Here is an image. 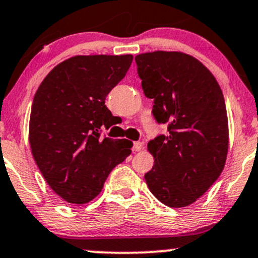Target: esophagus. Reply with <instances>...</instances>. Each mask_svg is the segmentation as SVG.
Segmentation results:
<instances>
[{
	"mask_svg": "<svg viewBox=\"0 0 258 258\" xmlns=\"http://www.w3.org/2000/svg\"><path fill=\"white\" fill-rule=\"evenodd\" d=\"M143 149V143L142 142H134V151L140 152Z\"/></svg>",
	"mask_w": 258,
	"mask_h": 258,
	"instance_id": "obj_1",
	"label": "esophagus"
}]
</instances>
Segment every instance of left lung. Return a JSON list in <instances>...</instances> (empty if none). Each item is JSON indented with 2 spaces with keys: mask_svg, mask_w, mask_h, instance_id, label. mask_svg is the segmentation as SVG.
<instances>
[{
  "mask_svg": "<svg viewBox=\"0 0 258 258\" xmlns=\"http://www.w3.org/2000/svg\"><path fill=\"white\" fill-rule=\"evenodd\" d=\"M153 115L169 123V136L148 142L154 158L144 175L149 191L163 205H192L224 169L229 124L217 79L194 56L180 51H153L135 57Z\"/></svg>",
  "mask_w": 258,
  "mask_h": 258,
  "instance_id": "left-lung-1",
  "label": "left lung"
}]
</instances>
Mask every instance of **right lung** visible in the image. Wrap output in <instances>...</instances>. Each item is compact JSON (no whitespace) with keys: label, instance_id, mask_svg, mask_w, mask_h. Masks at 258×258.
Returning a JSON list of instances; mask_svg holds the SVG:
<instances>
[{"label":"right lung","instance_id":"obj_1","mask_svg":"<svg viewBox=\"0 0 258 258\" xmlns=\"http://www.w3.org/2000/svg\"><path fill=\"white\" fill-rule=\"evenodd\" d=\"M132 55H78L50 71L34 95L29 144L42 176L57 196L84 205L131 154L128 140L100 138L114 117L105 105L126 76Z\"/></svg>","mask_w":258,"mask_h":258}]
</instances>
